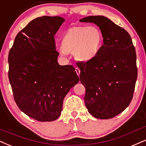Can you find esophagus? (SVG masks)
Wrapping results in <instances>:
<instances>
[{"label":"esophagus","mask_w":146,"mask_h":146,"mask_svg":"<svg viewBox=\"0 0 146 146\" xmlns=\"http://www.w3.org/2000/svg\"><path fill=\"white\" fill-rule=\"evenodd\" d=\"M75 71H76V72L77 74H78V76H79V75H80V69H79L78 68H75Z\"/></svg>","instance_id":"esophagus-1"}]
</instances>
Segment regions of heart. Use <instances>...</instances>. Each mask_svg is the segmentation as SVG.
<instances>
[{
  "label": "heart",
  "mask_w": 146,
  "mask_h": 146,
  "mask_svg": "<svg viewBox=\"0 0 146 146\" xmlns=\"http://www.w3.org/2000/svg\"><path fill=\"white\" fill-rule=\"evenodd\" d=\"M102 42V32L96 26H75L63 37L61 51L63 54L73 51L77 60L88 62L98 53Z\"/></svg>",
  "instance_id": "1"
}]
</instances>
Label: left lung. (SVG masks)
Masks as SVG:
<instances>
[{
	"instance_id": "8db88e82",
	"label": "left lung",
	"mask_w": 146,
	"mask_h": 146,
	"mask_svg": "<svg viewBox=\"0 0 146 146\" xmlns=\"http://www.w3.org/2000/svg\"><path fill=\"white\" fill-rule=\"evenodd\" d=\"M80 21L96 24L104 38L96 56L78 64L86 107L95 118L110 119L125 110L133 99L137 77L135 48L128 32L107 17L89 16Z\"/></svg>"
}]
</instances>
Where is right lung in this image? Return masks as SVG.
<instances>
[{"label":"right lung","mask_w":146,"mask_h":146,"mask_svg":"<svg viewBox=\"0 0 146 146\" xmlns=\"http://www.w3.org/2000/svg\"><path fill=\"white\" fill-rule=\"evenodd\" d=\"M64 21L59 16L33 19L17 34L9 53L14 100L23 113L38 121L58 118L64 98L79 82L72 66L57 63L54 36Z\"/></svg>","instance_id":"1"}]
</instances>
